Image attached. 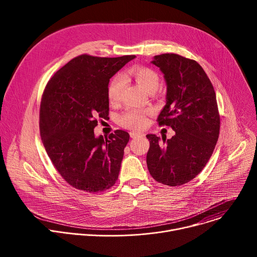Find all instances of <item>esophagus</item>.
Listing matches in <instances>:
<instances>
[{
  "instance_id": "34e87169",
  "label": "esophagus",
  "mask_w": 257,
  "mask_h": 257,
  "mask_svg": "<svg viewBox=\"0 0 257 257\" xmlns=\"http://www.w3.org/2000/svg\"><path fill=\"white\" fill-rule=\"evenodd\" d=\"M139 135H142V133H140V132H138V131H131V132H130L131 138H135V137H137V136H139Z\"/></svg>"
}]
</instances>
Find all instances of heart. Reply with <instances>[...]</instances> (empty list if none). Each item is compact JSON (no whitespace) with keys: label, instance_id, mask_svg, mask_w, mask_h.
I'll return each instance as SVG.
<instances>
[{"label":"heart","instance_id":"heart-1","mask_svg":"<svg viewBox=\"0 0 257 257\" xmlns=\"http://www.w3.org/2000/svg\"><path fill=\"white\" fill-rule=\"evenodd\" d=\"M126 76L133 77L136 82L148 92L157 91L160 85V77L158 73L148 67H133L126 73ZM124 84L125 81L121 75L113 78L107 89L109 101L114 103L120 100ZM148 114V109L130 107L119 117V123L125 128L140 129L144 127L146 122H148V118H146Z\"/></svg>","mask_w":257,"mask_h":257}]
</instances>
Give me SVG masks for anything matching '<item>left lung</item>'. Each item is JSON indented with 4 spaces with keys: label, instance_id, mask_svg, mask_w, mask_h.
<instances>
[{
    "label": "left lung",
    "instance_id": "left-lung-1",
    "mask_svg": "<svg viewBox=\"0 0 257 257\" xmlns=\"http://www.w3.org/2000/svg\"><path fill=\"white\" fill-rule=\"evenodd\" d=\"M167 85L166 104L160 125L170 126L171 139L148 134L146 164L153 178L168 186H180L194 179L210 159L219 134V115L213 86L194 60L176 54L155 56Z\"/></svg>",
    "mask_w": 257,
    "mask_h": 257
}]
</instances>
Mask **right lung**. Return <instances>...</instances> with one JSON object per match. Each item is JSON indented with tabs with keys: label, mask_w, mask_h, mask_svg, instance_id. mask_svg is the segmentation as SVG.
<instances>
[{
	"label": "right lung",
	"mask_w": 257,
	"mask_h": 257,
	"mask_svg": "<svg viewBox=\"0 0 257 257\" xmlns=\"http://www.w3.org/2000/svg\"><path fill=\"white\" fill-rule=\"evenodd\" d=\"M135 58L78 56L57 71L45 88L42 140L53 165L72 187L97 193L118 180L130 136L117 130L108 137H96L93 129L96 118L108 115L109 79Z\"/></svg>",
	"instance_id": "obj_1"
}]
</instances>
